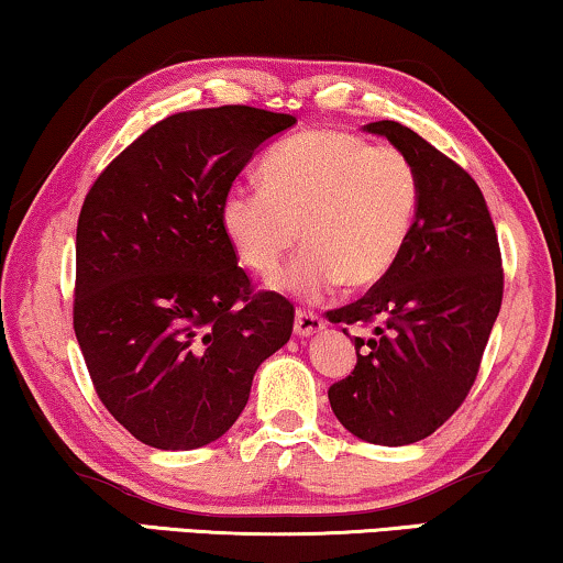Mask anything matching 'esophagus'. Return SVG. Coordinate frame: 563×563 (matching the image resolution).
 <instances>
[{"label": "esophagus", "mask_w": 563, "mask_h": 563, "mask_svg": "<svg viewBox=\"0 0 563 563\" xmlns=\"http://www.w3.org/2000/svg\"><path fill=\"white\" fill-rule=\"evenodd\" d=\"M324 330V320L322 317H317L312 312H305V309H299L297 317H295V335L297 338H312V335H320Z\"/></svg>", "instance_id": "34e87169"}]
</instances>
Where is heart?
Masks as SVG:
<instances>
[{
    "instance_id": "1",
    "label": "heart",
    "mask_w": 563,
    "mask_h": 563,
    "mask_svg": "<svg viewBox=\"0 0 563 563\" xmlns=\"http://www.w3.org/2000/svg\"><path fill=\"white\" fill-rule=\"evenodd\" d=\"M258 175L262 187L225 190L221 228L239 262L264 279L279 274L297 241L305 243L282 279L299 299H322L338 284L371 287L411 239L421 183L396 146H371L342 129H309L272 146Z\"/></svg>"
}]
</instances>
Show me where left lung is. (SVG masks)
Segmentation results:
<instances>
[{
	"label": "left lung",
	"instance_id": "8db88e82",
	"mask_svg": "<svg viewBox=\"0 0 563 563\" xmlns=\"http://www.w3.org/2000/svg\"><path fill=\"white\" fill-rule=\"evenodd\" d=\"M413 162L419 216L394 268L330 322L376 324L328 396L338 421L371 444L404 446L442 427L467 398L503 301V258L477 183L398 121H373ZM347 332V330H345Z\"/></svg>",
	"mask_w": 563,
	"mask_h": 563
}]
</instances>
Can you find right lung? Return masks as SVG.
<instances>
[{
	"instance_id": "add662e5",
	"label": "right lung",
	"mask_w": 563,
	"mask_h": 563,
	"mask_svg": "<svg viewBox=\"0 0 563 563\" xmlns=\"http://www.w3.org/2000/svg\"><path fill=\"white\" fill-rule=\"evenodd\" d=\"M297 124L254 106L183 111L132 142L88 190L76 231V330L109 413L157 450L223 437L295 307L254 295L221 200L256 146Z\"/></svg>"
}]
</instances>
